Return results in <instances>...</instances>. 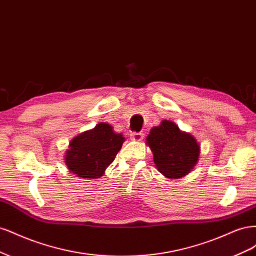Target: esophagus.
<instances>
[{
	"instance_id": "esophagus-1",
	"label": "esophagus",
	"mask_w": 256,
	"mask_h": 256,
	"mask_svg": "<svg viewBox=\"0 0 256 256\" xmlns=\"http://www.w3.org/2000/svg\"><path fill=\"white\" fill-rule=\"evenodd\" d=\"M131 140L134 141H142L144 138V134L143 132H132L130 134Z\"/></svg>"
}]
</instances>
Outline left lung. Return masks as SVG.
Segmentation results:
<instances>
[{
    "label": "left lung",
    "mask_w": 256,
    "mask_h": 256,
    "mask_svg": "<svg viewBox=\"0 0 256 256\" xmlns=\"http://www.w3.org/2000/svg\"><path fill=\"white\" fill-rule=\"evenodd\" d=\"M158 171L168 178L187 175L196 164L200 145L191 134L182 132L175 122L162 120L147 136Z\"/></svg>",
    "instance_id": "8db88e82"
}]
</instances>
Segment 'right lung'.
Instances as JSON below:
<instances>
[{"instance_id": "right-lung-1", "label": "right lung", "mask_w": 256, "mask_h": 256, "mask_svg": "<svg viewBox=\"0 0 256 256\" xmlns=\"http://www.w3.org/2000/svg\"><path fill=\"white\" fill-rule=\"evenodd\" d=\"M124 141L125 138L115 134L109 124L100 122L70 142L65 154V164L69 171L78 177L98 178L112 164Z\"/></svg>"}]
</instances>
